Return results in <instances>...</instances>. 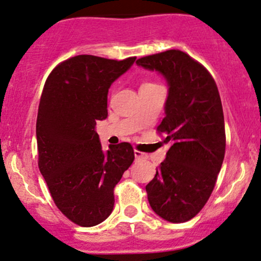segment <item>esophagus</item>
<instances>
[{"label":"esophagus","instance_id":"34e87169","mask_svg":"<svg viewBox=\"0 0 261 261\" xmlns=\"http://www.w3.org/2000/svg\"><path fill=\"white\" fill-rule=\"evenodd\" d=\"M134 153H135V158H136V159H141V158H143V156H146V155H144V153L140 152V150L135 149Z\"/></svg>","mask_w":261,"mask_h":261}]
</instances>
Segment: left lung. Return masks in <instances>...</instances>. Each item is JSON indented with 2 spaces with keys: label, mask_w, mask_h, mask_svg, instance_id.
<instances>
[{
  "label": "left lung",
  "mask_w": 261,
  "mask_h": 261,
  "mask_svg": "<svg viewBox=\"0 0 261 261\" xmlns=\"http://www.w3.org/2000/svg\"><path fill=\"white\" fill-rule=\"evenodd\" d=\"M136 64L161 74L169 87L158 131L170 148L146 186L149 205L166 221L186 222L208 202L224 162L225 122L218 86L202 64L178 49L147 56Z\"/></svg>",
  "instance_id": "left-lung-1"
}]
</instances>
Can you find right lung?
Masks as SVG:
<instances>
[{
  "label": "right lung",
  "instance_id": "add662e5",
  "mask_svg": "<svg viewBox=\"0 0 261 261\" xmlns=\"http://www.w3.org/2000/svg\"><path fill=\"white\" fill-rule=\"evenodd\" d=\"M124 61L80 55L52 70L36 120L39 168L56 205L84 227L105 221L114 206V187L135 155L130 143L100 146L96 121L108 117V91L133 67Z\"/></svg>",
  "mask_w": 261,
  "mask_h": 261
}]
</instances>
